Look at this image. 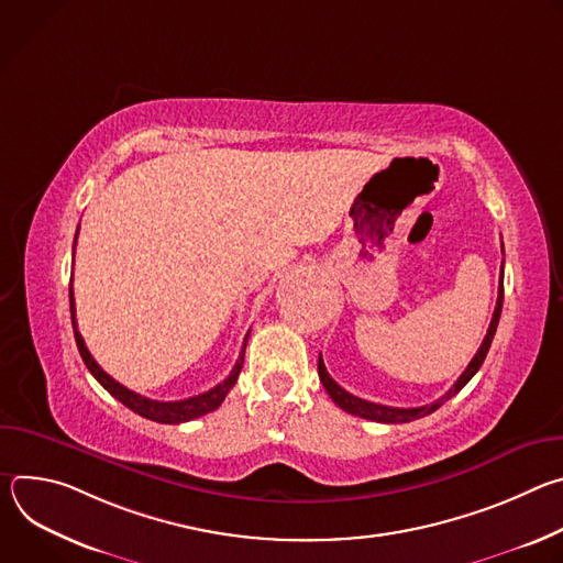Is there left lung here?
I'll use <instances>...</instances> for the list:
<instances>
[{"label": "left lung", "mask_w": 563, "mask_h": 563, "mask_svg": "<svg viewBox=\"0 0 563 563\" xmlns=\"http://www.w3.org/2000/svg\"><path fill=\"white\" fill-rule=\"evenodd\" d=\"M501 250H504V243H501ZM501 307H504V265H501V283H499V296H497V307H495V313H493V320H490V328H488V334L484 339V343H481V347L476 350L474 358L470 361V365L465 367V372L456 378V383L441 396L437 398L434 404L430 406H421V408H389V406H380V404H369V400H363L350 391H345L325 369V363H323V356H318V376H320V383H323V387L328 389V394L332 396L334 404L345 410L347 415H354V417H361V419H367V421H376V423H410L415 419H421V417H428L432 412H437L445 400H450L454 394H459L465 383L478 372V367L484 365L486 361V354L493 345V339H495V332H497V325H499V316H501Z\"/></svg>", "instance_id": "1"}]
</instances>
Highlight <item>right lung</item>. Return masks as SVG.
Here are the masks:
<instances>
[{
	"label": "right lung",
	"mask_w": 563,
	"mask_h": 563,
	"mask_svg": "<svg viewBox=\"0 0 563 563\" xmlns=\"http://www.w3.org/2000/svg\"><path fill=\"white\" fill-rule=\"evenodd\" d=\"M75 243H77V233H75ZM73 252H75V247H73ZM68 298H70V323H73V332H75V343H77L79 354H82L85 365H87L89 372L98 378V383H100L111 396H115L122 406H126L129 410H133L135 415L144 417V419H148V421L176 426V423H185V421H191V419H198V417H202V415H209V412L218 410L220 404L224 400V396H227V391L235 385L240 369H243L245 347H247V336H250V332H247V336H245L243 352H240V356H238V361H235L231 374H229L222 383H218L216 387H211L209 391L198 394V396H191V398H185V400H167V404H165V400L146 398V396H142V394H137V391H131L129 387L120 385L115 378H111V376L96 363V358L91 356V352H89L87 345H85L82 334L77 332L73 289L68 291Z\"/></svg>",
	"instance_id": "obj_1"
}]
</instances>
